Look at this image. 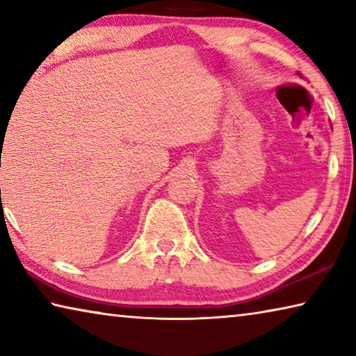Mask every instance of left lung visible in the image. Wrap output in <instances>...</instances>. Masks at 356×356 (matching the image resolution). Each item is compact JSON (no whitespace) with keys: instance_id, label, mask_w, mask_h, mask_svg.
<instances>
[{"instance_id":"8db88e82","label":"left lung","mask_w":356,"mask_h":356,"mask_svg":"<svg viewBox=\"0 0 356 356\" xmlns=\"http://www.w3.org/2000/svg\"><path fill=\"white\" fill-rule=\"evenodd\" d=\"M297 75H300L301 78H303V75H301V72H297ZM297 86H298V84H297Z\"/></svg>"}]
</instances>
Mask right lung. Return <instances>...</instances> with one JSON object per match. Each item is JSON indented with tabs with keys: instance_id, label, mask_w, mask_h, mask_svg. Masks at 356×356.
I'll use <instances>...</instances> for the list:
<instances>
[{
	"instance_id": "add662e5",
	"label": "right lung",
	"mask_w": 356,
	"mask_h": 356,
	"mask_svg": "<svg viewBox=\"0 0 356 356\" xmlns=\"http://www.w3.org/2000/svg\"><path fill=\"white\" fill-rule=\"evenodd\" d=\"M0 166H1V165H0Z\"/></svg>"
}]
</instances>
